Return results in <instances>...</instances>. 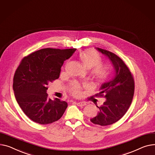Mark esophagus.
I'll list each match as a JSON object with an SVG mask.
<instances>
[{"label": "esophagus", "instance_id": "1", "mask_svg": "<svg viewBox=\"0 0 155 155\" xmlns=\"http://www.w3.org/2000/svg\"><path fill=\"white\" fill-rule=\"evenodd\" d=\"M86 104V103H84V102H78V103H77V105H78V106H81V107L84 106H85Z\"/></svg>", "mask_w": 155, "mask_h": 155}]
</instances>
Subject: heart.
Listing matches in <instances>:
<instances>
[{"instance_id":"1","label":"heart","mask_w":155,"mask_h":155,"mask_svg":"<svg viewBox=\"0 0 155 155\" xmlns=\"http://www.w3.org/2000/svg\"><path fill=\"white\" fill-rule=\"evenodd\" d=\"M80 59L87 69L93 68L91 73L98 81L104 80L107 76V70L105 66L101 64V56L94 50L87 49L80 54ZM71 92L74 95L80 93L81 86L78 83H73L70 87Z\"/></svg>"}]
</instances>
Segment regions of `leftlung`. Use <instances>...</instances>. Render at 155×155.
<instances>
[{
	"instance_id": "obj_1",
	"label": "left lung",
	"mask_w": 155,
	"mask_h": 155,
	"mask_svg": "<svg viewBox=\"0 0 155 155\" xmlns=\"http://www.w3.org/2000/svg\"><path fill=\"white\" fill-rule=\"evenodd\" d=\"M110 59L114 68V76L105 82L99 88L96 96L106 98L103 104L99 108L97 116L91 119L93 123L102 126L112 124L124 115L131 104L134 92V81L128 68L123 60L115 54L96 48Z\"/></svg>"
}]
</instances>
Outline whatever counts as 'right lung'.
<instances>
[{"mask_svg":"<svg viewBox=\"0 0 155 155\" xmlns=\"http://www.w3.org/2000/svg\"><path fill=\"white\" fill-rule=\"evenodd\" d=\"M76 49H42L25 57L15 71L13 79L15 97L23 112L41 124L59 120L68 107L66 101L47 94V85L59 78L64 62Z\"/></svg>","mask_w":155,"mask_h":155,"instance_id":"obj_1","label":"right lung"}]
</instances>
